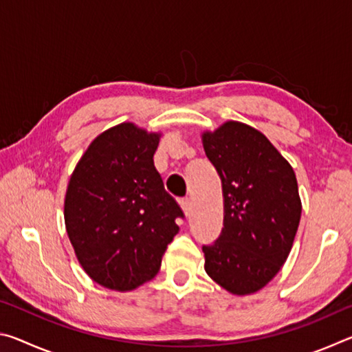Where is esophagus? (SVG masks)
<instances>
[{
    "instance_id": "esophagus-1",
    "label": "esophagus",
    "mask_w": 352,
    "mask_h": 352,
    "mask_svg": "<svg viewBox=\"0 0 352 352\" xmlns=\"http://www.w3.org/2000/svg\"><path fill=\"white\" fill-rule=\"evenodd\" d=\"M180 205L183 208V211L186 216H189L190 214V210H192V201H190V199H182L180 200Z\"/></svg>"
}]
</instances>
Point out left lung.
I'll return each mask as SVG.
<instances>
[{
    "label": "left lung",
    "instance_id": "left-lung-1",
    "mask_svg": "<svg viewBox=\"0 0 352 352\" xmlns=\"http://www.w3.org/2000/svg\"><path fill=\"white\" fill-rule=\"evenodd\" d=\"M204 148L223 190L222 233L201 247L205 270L231 294H253L292 250L301 217L295 172L264 135L236 121L204 133Z\"/></svg>",
    "mask_w": 352,
    "mask_h": 352
}]
</instances>
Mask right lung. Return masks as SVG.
<instances>
[{"instance_id":"right-lung-1","label":"right lung","mask_w":352,"mask_h":352,"mask_svg":"<svg viewBox=\"0 0 352 352\" xmlns=\"http://www.w3.org/2000/svg\"><path fill=\"white\" fill-rule=\"evenodd\" d=\"M160 135L124 122L94 140L69 178L65 225L93 281L132 290L157 275L180 205L155 169Z\"/></svg>"}]
</instances>
